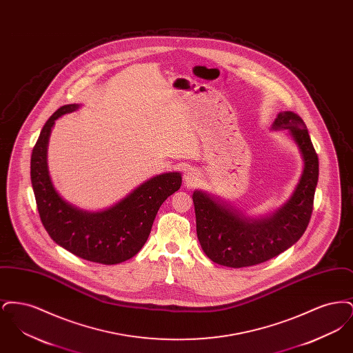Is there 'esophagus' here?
<instances>
[{
  "label": "esophagus",
  "mask_w": 353,
  "mask_h": 353,
  "mask_svg": "<svg viewBox=\"0 0 353 353\" xmlns=\"http://www.w3.org/2000/svg\"><path fill=\"white\" fill-rule=\"evenodd\" d=\"M199 172H197V169L194 168H189L186 172L184 173V181L185 184L190 185H194L196 183H197V180H199Z\"/></svg>",
  "instance_id": "obj_1"
}]
</instances>
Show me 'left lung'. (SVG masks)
I'll return each mask as SVG.
<instances>
[{"mask_svg":"<svg viewBox=\"0 0 353 353\" xmlns=\"http://www.w3.org/2000/svg\"><path fill=\"white\" fill-rule=\"evenodd\" d=\"M272 128L290 131L304 161L301 181L285 206L266 219H249L203 192L193 193L199 241L219 265L239 269L263 263L298 242L308 226L319 177L318 154L299 115L279 112Z\"/></svg>","mask_w":353,"mask_h":353,"instance_id":"left-lung-1","label":"left lung"}]
</instances>
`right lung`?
<instances>
[{
	"label": "right lung",
	"instance_id": "add662e5",
	"mask_svg": "<svg viewBox=\"0 0 353 353\" xmlns=\"http://www.w3.org/2000/svg\"><path fill=\"white\" fill-rule=\"evenodd\" d=\"M78 107L68 104L58 108L34 145L30 177L35 202L42 225L55 243L85 261L117 265L141 250L161 203L180 189L181 174L173 172L156 176L104 212L88 213L74 208L52 186L46 152L55 120Z\"/></svg>",
	"mask_w": 353,
	"mask_h": 353
}]
</instances>
